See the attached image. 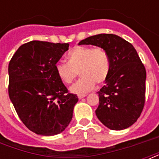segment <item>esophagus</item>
<instances>
[{
  "mask_svg": "<svg viewBox=\"0 0 159 159\" xmlns=\"http://www.w3.org/2000/svg\"><path fill=\"white\" fill-rule=\"evenodd\" d=\"M85 96H86V94H79V95H78V99L81 100V99H83V98H84Z\"/></svg>",
  "mask_w": 159,
  "mask_h": 159,
  "instance_id": "obj_1",
  "label": "esophagus"
}]
</instances>
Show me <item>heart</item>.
Segmentation results:
<instances>
[{
    "label": "heart",
    "instance_id": "heart-1",
    "mask_svg": "<svg viewBox=\"0 0 159 159\" xmlns=\"http://www.w3.org/2000/svg\"><path fill=\"white\" fill-rule=\"evenodd\" d=\"M68 63L58 62L55 65L57 76L63 83L70 84L78 72L80 78L71 88L75 93H85L108 78L111 71V59L108 52L101 48L76 47L67 54Z\"/></svg>",
    "mask_w": 159,
    "mask_h": 159
}]
</instances>
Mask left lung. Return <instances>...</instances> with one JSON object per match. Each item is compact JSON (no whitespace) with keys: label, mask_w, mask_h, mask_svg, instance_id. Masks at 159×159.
<instances>
[{"label":"left lung","mask_w":159,"mask_h":159,"mask_svg":"<svg viewBox=\"0 0 159 159\" xmlns=\"http://www.w3.org/2000/svg\"><path fill=\"white\" fill-rule=\"evenodd\" d=\"M105 49L111 59V71L100 91L97 117L112 130L130 127L140 117L145 106L147 72L133 45L113 34L89 36L79 45Z\"/></svg>","instance_id":"8db88e82"}]
</instances>
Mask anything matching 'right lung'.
Returning <instances> with one entry per match:
<instances>
[{"mask_svg": "<svg viewBox=\"0 0 159 159\" xmlns=\"http://www.w3.org/2000/svg\"><path fill=\"white\" fill-rule=\"evenodd\" d=\"M68 49V43L31 41L20 46L9 62L10 100L23 123L37 134L61 133L72 118L78 98L55 71Z\"/></svg>", "mask_w": 159, "mask_h": 159, "instance_id": "obj_1", "label": "right lung"}]
</instances>
